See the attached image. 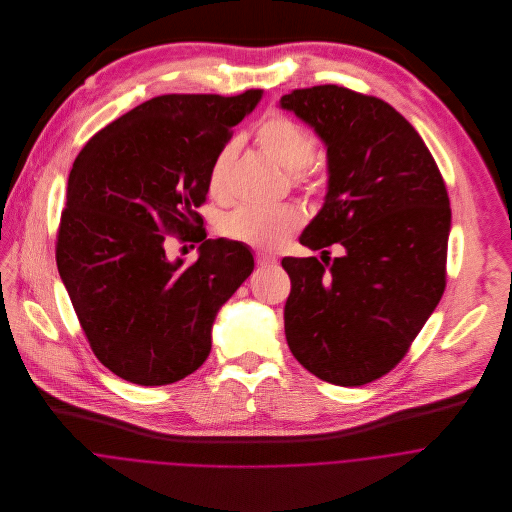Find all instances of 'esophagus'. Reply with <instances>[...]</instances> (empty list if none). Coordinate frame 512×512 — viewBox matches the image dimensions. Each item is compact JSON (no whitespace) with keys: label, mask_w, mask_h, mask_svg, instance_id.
Instances as JSON below:
<instances>
[{"label":"esophagus","mask_w":512,"mask_h":512,"mask_svg":"<svg viewBox=\"0 0 512 512\" xmlns=\"http://www.w3.org/2000/svg\"><path fill=\"white\" fill-rule=\"evenodd\" d=\"M254 260H256V264H258V266H262V268H266V266H274V264L278 262V258H276V256L266 254V252H256V254H254Z\"/></svg>","instance_id":"34e87169"}]
</instances>
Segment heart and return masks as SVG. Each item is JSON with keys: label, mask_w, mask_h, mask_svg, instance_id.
<instances>
[{"label": "heart", "mask_w": 512, "mask_h": 512, "mask_svg": "<svg viewBox=\"0 0 512 512\" xmlns=\"http://www.w3.org/2000/svg\"><path fill=\"white\" fill-rule=\"evenodd\" d=\"M262 147L276 163L286 171L295 173V181L305 179V167H309L317 155L315 136L286 114L266 116L254 134ZM236 157V144L228 142L220 147L211 161L207 185L215 199L226 195L228 169ZM305 220V213L297 205L278 207H238L220 220V234L258 248H274L288 234L297 230Z\"/></svg>", "instance_id": "obj_1"}]
</instances>
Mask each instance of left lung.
I'll return each instance as SVG.
<instances>
[{
	"instance_id": "obj_1",
	"label": "left lung",
	"mask_w": 512,
	"mask_h": 512,
	"mask_svg": "<svg viewBox=\"0 0 512 512\" xmlns=\"http://www.w3.org/2000/svg\"><path fill=\"white\" fill-rule=\"evenodd\" d=\"M280 104L315 128L329 157L325 205L299 242L323 254L345 248L333 264L282 260L292 280L286 339L317 378L363 386L406 357L443 295L445 181L414 126L376 96L319 84Z\"/></svg>"
}]
</instances>
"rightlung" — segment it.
I'll return each instance as SVG.
<instances>
[{"label":"right lung","mask_w":512,"mask_h":512,"mask_svg":"<svg viewBox=\"0 0 512 512\" xmlns=\"http://www.w3.org/2000/svg\"><path fill=\"white\" fill-rule=\"evenodd\" d=\"M260 98L256 88L155 96L74 159L57 266L92 353L128 382L163 386L203 365L220 305L254 270L244 244L207 240L197 209L213 157ZM169 233L201 241L200 258L171 263Z\"/></svg>","instance_id":"add662e5"}]
</instances>
